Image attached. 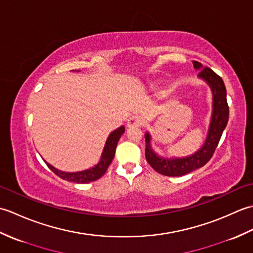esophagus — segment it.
Wrapping results in <instances>:
<instances>
[{"label": "esophagus", "instance_id": "34e87169", "mask_svg": "<svg viewBox=\"0 0 253 253\" xmlns=\"http://www.w3.org/2000/svg\"><path fill=\"white\" fill-rule=\"evenodd\" d=\"M142 124H143V118L139 115H135V116H131L129 120L127 121V127L129 128L139 127L141 126Z\"/></svg>", "mask_w": 253, "mask_h": 253}]
</instances>
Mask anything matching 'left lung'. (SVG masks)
Instances as JSON below:
<instances>
[{"instance_id":"8db88e82","label":"left lung","mask_w":253,"mask_h":253,"mask_svg":"<svg viewBox=\"0 0 253 253\" xmlns=\"http://www.w3.org/2000/svg\"><path fill=\"white\" fill-rule=\"evenodd\" d=\"M193 68L199 72L198 78L206 83L212 92V112L210 117L208 133L202 146L196 152L181 158H165L158 154L152 148V136L148 130L144 133L146 138V159L158 173L178 177L190 173L192 170L206 165L215 151L222 133L226 128L229 110L226 100V88L223 79L214 73L212 69L203 67L202 64L192 62Z\"/></svg>"}]
</instances>
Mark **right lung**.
<instances>
[{
  "label": "right lung",
  "instance_id": "add662e5",
  "mask_svg": "<svg viewBox=\"0 0 253 253\" xmlns=\"http://www.w3.org/2000/svg\"><path fill=\"white\" fill-rule=\"evenodd\" d=\"M124 132H125V126H121L110 133L105 141L103 151H102L99 162L90 169L78 171H64L54 168V166L51 165L50 163H47L45 160L43 161L47 165V168L58 177H61L62 179L72 182H77V184H88V182L99 179L100 177L104 175L107 168H109L113 159H114L117 142L120 140V138L122 137Z\"/></svg>",
  "mask_w": 253,
  "mask_h": 253
}]
</instances>
